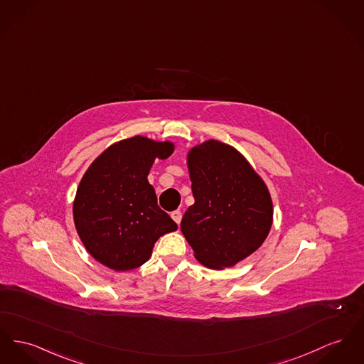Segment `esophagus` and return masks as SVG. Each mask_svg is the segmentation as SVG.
I'll use <instances>...</instances> for the list:
<instances>
[{
	"mask_svg": "<svg viewBox=\"0 0 364 364\" xmlns=\"http://www.w3.org/2000/svg\"><path fill=\"white\" fill-rule=\"evenodd\" d=\"M171 218H173V221L176 223V224H180V221H181V217H183V214L180 210H174V212H171Z\"/></svg>",
	"mask_w": 364,
	"mask_h": 364,
	"instance_id": "1",
	"label": "esophagus"
}]
</instances>
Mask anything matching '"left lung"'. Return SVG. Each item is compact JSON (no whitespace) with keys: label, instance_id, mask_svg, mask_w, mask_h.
Returning a JSON list of instances; mask_svg holds the SVG:
<instances>
[{"label":"left lung","instance_id":"8db88e82","mask_svg":"<svg viewBox=\"0 0 364 364\" xmlns=\"http://www.w3.org/2000/svg\"><path fill=\"white\" fill-rule=\"evenodd\" d=\"M195 203L181 220L193 257L210 269H225L253 255L274 221L267 184L230 144L206 140L187 154Z\"/></svg>","mask_w":364,"mask_h":364}]
</instances>
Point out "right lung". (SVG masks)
<instances>
[{"mask_svg":"<svg viewBox=\"0 0 364 364\" xmlns=\"http://www.w3.org/2000/svg\"><path fill=\"white\" fill-rule=\"evenodd\" d=\"M174 143L133 136L111 144L86 169L73 203L75 230L87 253L125 272L150 259L155 242L177 230L156 203L149 173Z\"/></svg>","mask_w":364,"mask_h":364,"instance_id":"add662e5","label":"right lung"}]
</instances>
